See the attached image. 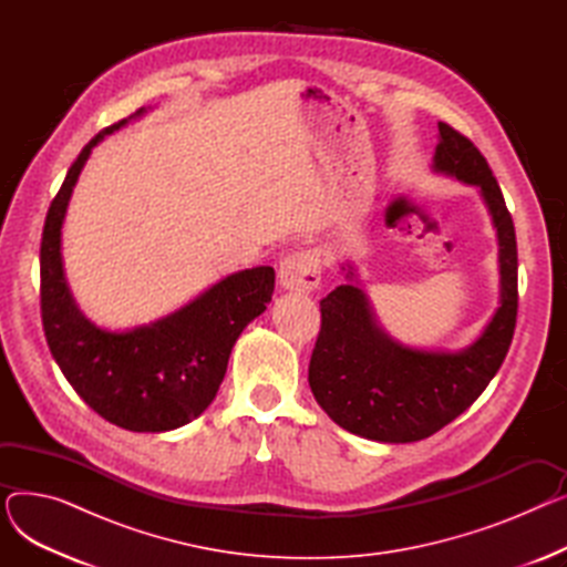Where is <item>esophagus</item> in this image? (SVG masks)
<instances>
[{"mask_svg": "<svg viewBox=\"0 0 567 567\" xmlns=\"http://www.w3.org/2000/svg\"><path fill=\"white\" fill-rule=\"evenodd\" d=\"M280 285L287 291H312L321 282V255L317 250L291 252L280 261Z\"/></svg>", "mask_w": 567, "mask_h": 567, "instance_id": "esophagus-1", "label": "esophagus"}]
</instances>
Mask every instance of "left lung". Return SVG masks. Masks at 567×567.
<instances>
[{
    "mask_svg": "<svg viewBox=\"0 0 567 567\" xmlns=\"http://www.w3.org/2000/svg\"><path fill=\"white\" fill-rule=\"evenodd\" d=\"M432 169L481 190L498 238L501 299L483 333L468 347L419 349L381 329L353 266H342L347 285L319 303L321 331L308 381L333 423L370 441H421L455 421L487 389L515 333V225L485 156L468 137L439 122Z\"/></svg>",
    "mask_w": 567,
    "mask_h": 567,
    "instance_id": "left-lung-1",
    "label": "left lung"
}]
</instances>
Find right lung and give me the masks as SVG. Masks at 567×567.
I'll use <instances>...</instances> for the list:
<instances>
[{"label":"right lung","mask_w":567,"mask_h":567,"mask_svg":"<svg viewBox=\"0 0 567 567\" xmlns=\"http://www.w3.org/2000/svg\"><path fill=\"white\" fill-rule=\"evenodd\" d=\"M144 112L140 107L89 142L52 199L41 241V317L52 359L89 406L131 432H169L214 402L231 347L271 303L276 271L255 266L231 274L184 308L128 331L101 329L82 315L62 259L66 208L92 148Z\"/></svg>","instance_id":"add662e5"}]
</instances>
